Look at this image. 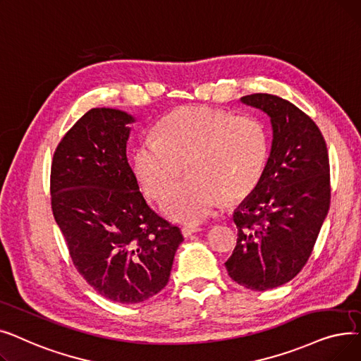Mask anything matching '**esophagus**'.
Returning <instances> with one entry per match:
<instances>
[{"mask_svg":"<svg viewBox=\"0 0 361 361\" xmlns=\"http://www.w3.org/2000/svg\"><path fill=\"white\" fill-rule=\"evenodd\" d=\"M200 231H202L200 226H192V225H190V226H183V228H182V233H183V236H191L192 233L200 232Z\"/></svg>","mask_w":361,"mask_h":361,"instance_id":"34e87169","label":"esophagus"}]
</instances>
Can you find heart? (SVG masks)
<instances>
[{
	"label": "heart",
	"instance_id": "1",
	"mask_svg": "<svg viewBox=\"0 0 361 361\" xmlns=\"http://www.w3.org/2000/svg\"><path fill=\"white\" fill-rule=\"evenodd\" d=\"M269 132L260 118L188 106L161 120L157 138H142L133 152V171L144 192L161 198L164 213L179 221L210 217L225 200L245 198L262 180L269 159Z\"/></svg>",
	"mask_w": 361,
	"mask_h": 361
}]
</instances>
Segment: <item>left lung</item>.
Segmentation results:
<instances>
[{
  "mask_svg": "<svg viewBox=\"0 0 361 361\" xmlns=\"http://www.w3.org/2000/svg\"><path fill=\"white\" fill-rule=\"evenodd\" d=\"M241 101L269 114L273 144L262 180L233 213L238 239L225 266L236 283L267 290L310 259L331 205L329 156L317 125L289 101L270 94Z\"/></svg>",
  "mask_w": 361,
  "mask_h": 361,
  "instance_id": "8db88e82",
  "label": "left lung"
}]
</instances>
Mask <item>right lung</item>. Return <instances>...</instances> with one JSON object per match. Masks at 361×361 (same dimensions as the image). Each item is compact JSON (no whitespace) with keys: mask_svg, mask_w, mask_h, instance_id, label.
I'll return each instance as SVG.
<instances>
[{"mask_svg":"<svg viewBox=\"0 0 361 361\" xmlns=\"http://www.w3.org/2000/svg\"><path fill=\"white\" fill-rule=\"evenodd\" d=\"M133 117L92 109L67 130L51 163V209L80 276L99 295L142 302L167 285L183 236L145 202L128 163Z\"/></svg>","mask_w":361,"mask_h":361,"instance_id":"1","label":"right lung"}]
</instances>
